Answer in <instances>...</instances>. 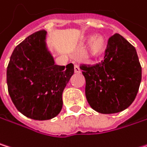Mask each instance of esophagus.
I'll return each instance as SVG.
<instances>
[{
  "label": "esophagus",
  "instance_id": "esophagus-1",
  "mask_svg": "<svg viewBox=\"0 0 147 147\" xmlns=\"http://www.w3.org/2000/svg\"><path fill=\"white\" fill-rule=\"evenodd\" d=\"M74 71H75V73H80L81 72V69H80V68H79V66L78 64L74 65Z\"/></svg>",
  "mask_w": 147,
  "mask_h": 147
}]
</instances>
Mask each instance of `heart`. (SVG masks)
<instances>
[{
    "label": "heart",
    "instance_id": "obj_1",
    "mask_svg": "<svg viewBox=\"0 0 147 147\" xmlns=\"http://www.w3.org/2000/svg\"><path fill=\"white\" fill-rule=\"evenodd\" d=\"M88 42L87 45V55L90 57L96 58L99 57L105 49L106 47V40L105 38L101 36V35H96L90 37H86L84 39L83 43L86 44Z\"/></svg>",
    "mask_w": 147,
    "mask_h": 147
}]
</instances>
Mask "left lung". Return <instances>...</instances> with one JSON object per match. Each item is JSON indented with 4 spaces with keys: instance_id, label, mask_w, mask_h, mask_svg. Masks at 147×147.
<instances>
[{
    "instance_id": "left-lung-1",
    "label": "left lung",
    "mask_w": 147,
    "mask_h": 147,
    "mask_svg": "<svg viewBox=\"0 0 147 147\" xmlns=\"http://www.w3.org/2000/svg\"><path fill=\"white\" fill-rule=\"evenodd\" d=\"M85 96L90 107L103 114L122 111L134 101L141 82V65L135 48L115 34L108 39L104 60L81 65Z\"/></svg>"
}]
</instances>
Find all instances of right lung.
<instances>
[{
	"label": "right lung",
	"mask_w": 147,
	"mask_h": 147,
	"mask_svg": "<svg viewBox=\"0 0 147 147\" xmlns=\"http://www.w3.org/2000/svg\"><path fill=\"white\" fill-rule=\"evenodd\" d=\"M45 30L28 36L14 49L7 69L9 96L24 116L47 120L59 114L63 91L74 65H57L46 47Z\"/></svg>",
	"instance_id": "1"
}]
</instances>
